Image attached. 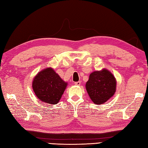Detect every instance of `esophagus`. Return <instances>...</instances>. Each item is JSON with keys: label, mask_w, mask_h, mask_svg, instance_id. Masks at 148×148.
I'll list each match as a JSON object with an SVG mask.
<instances>
[{"label": "esophagus", "mask_w": 148, "mask_h": 148, "mask_svg": "<svg viewBox=\"0 0 148 148\" xmlns=\"http://www.w3.org/2000/svg\"><path fill=\"white\" fill-rule=\"evenodd\" d=\"M74 84H76V85H77V86H79L80 84H81V81H77V82H75Z\"/></svg>", "instance_id": "obj_1"}]
</instances>
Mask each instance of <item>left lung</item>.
<instances>
[{
  "instance_id": "1",
  "label": "left lung",
  "mask_w": 148,
  "mask_h": 148,
  "mask_svg": "<svg viewBox=\"0 0 148 148\" xmlns=\"http://www.w3.org/2000/svg\"><path fill=\"white\" fill-rule=\"evenodd\" d=\"M85 86L92 102L97 105L102 104L114 95L116 79L109 70L103 69L101 71H93L90 74Z\"/></svg>"
}]
</instances>
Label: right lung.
Segmentation results:
<instances>
[{"instance_id":"obj_1","label":"right lung","mask_w":148,"mask_h":148,"mask_svg":"<svg viewBox=\"0 0 148 148\" xmlns=\"http://www.w3.org/2000/svg\"><path fill=\"white\" fill-rule=\"evenodd\" d=\"M51 67L39 72L32 81V88L36 97L40 101L49 104H56L62 98L67 86Z\"/></svg>"}]
</instances>
